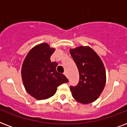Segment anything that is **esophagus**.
Returning a JSON list of instances; mask_svg holds the SVG:
<instances>
[{"mask_svg":"<svg viewBox=\"0 0 127 127\" xmlns=\"http://www.w3.org/2000/svg\"><path fill=\"white\" fill-rule=\"evenodd\" d=\"M64 75H65L66 76V77L68 78V74L67 72H66V71L64 72Z\"/></svg>","mask_w":127,"mask_h":127,"instance_id":"obj_1","label":"esophagus"}]
</instances>
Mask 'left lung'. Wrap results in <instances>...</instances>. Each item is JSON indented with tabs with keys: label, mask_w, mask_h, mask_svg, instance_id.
<instances>
[{
	"label": "left lung",
	"mask_w": 127,
	"mask_h": 127,
	"mask_svg": "<svg viewBox=\"0 0 127 127\" xmlns=\"http://www.w3.org/2000/svg\"><path fill=\"white\" fill-rule=\"evenodd\" d=\"M79 72L76 86L70 87L72 96L78 102L87 104L94 101L102 92L106 82L105 70L101 60L90 47L70 50Z\"/></svg>",
	"instance_id": "8db88e82"
}]
</instances>
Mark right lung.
<instances>
[{
	"label": "right lung",
	"instance_id": "add662e5",
	"mask_svg": "<svg viewBox=\"0 0 127 127\" xmlns=\"http://www.w3.org/2000/svg\"><path fill=\"white\" fill-rule=\"evenodd\" d=\"M54 51L48 44H39L29 52L23 63V83L29 94L37 99L49 98L59 86L68 82L65 76L57 71V63L51 61Z\"/></svg>",
	"mask_w": 127,
	"mask_h": 127
}]
</instances>
